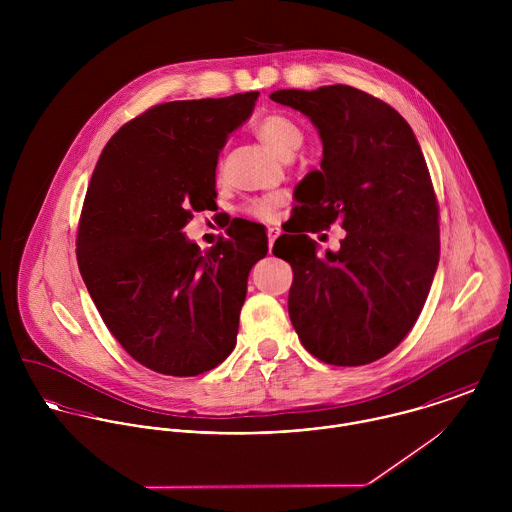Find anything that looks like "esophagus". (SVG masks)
Listing matches in <instances>:
<instances>
[{"instance_id":"obj_1","label":"esophagus","mask_w":512,"mask_h":512,"mask_svg":"<svg viewBox=\"0 0 512 512\" xmlns=\"http://www.w3.org/2000/svg\"><path fill=\"white\" fill-rule=\"evenodd\" d=\"M280 236V228H276V226H270L268 228V244H270V248L274 246V242H276V238Z\"/></svg>"}]
</instances>
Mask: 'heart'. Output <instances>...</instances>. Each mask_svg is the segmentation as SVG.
Here are the masks:
<instances>
[{
	"label": "heart",
	"mask_w": 512,
	"mask_h": 512,
	"mask_svg": "<svg viewBox=\"0 0 512 512\" xmlns=\"http://www.w3.org/2000/svg\"><path fill=\"white\" fill-rule=\"evenodd\" d=\"M254 132L264 146L272 149L282 159L292 157L303 142V134H301L299 126L293 122L292 118H288L284 114H268V116L260 118L254 126ZM278 203L280 201L276 197L258 199V201L248 203L244 207V213L254 219L270 220L276 213Z\"/></svg>",
	"instance_id": "obj_1"
}]
</instances>
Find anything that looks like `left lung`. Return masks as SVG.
<instances>
[{"instance_id":"8db88e82","label":"left lung","mask_w":512,"mask_h":512,"mask_svg":"<svg viewBox=\"0 0 512 512\" xmlns=\"http://www.w3.org/2000/svg\"><path fill=\"white\" fill-rule=\"evenodd\" d=\"M270 98L307 116L323 144L317 191L299 201L307 222L274 246L292 264L293 329L323 363L368 365L414 327L438 270L439 209L424 153L394 108L353 86ZM335 219L348 234L319 257L302 232Z\"/></svg>"}]
</instances>
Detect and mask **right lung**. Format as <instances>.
Listing matches in <instances>:
<instances>
[{
    "mask_svg": "<svg viewBox=\"0 0 512 512\" xmlns=\"http://www.w3.org/2000/svg\"><path fill=\"white\" fill-rule=\"evenodd\" d=\"M258 92L149 108L106 144L88 185L76 260L106 327L140 365L197 376L236 345L248 274L268 254L256 222L201 252L183 226L217 205V159Z\"/></svg>",
    "mask_w": 512,
    "mask_h": 512,
    "instance_id": "add662e5",
    "label": "right lung"
}]
</instances>
